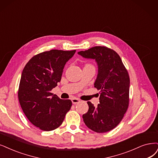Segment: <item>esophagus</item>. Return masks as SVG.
Here are the masks:
<instances>
[{"label":"esophagus","instance_id":"1","mask_svg":"<svg viewBox=\"0 0 158 158\" xmlns=\"http://www.w3.org/2000/svg\"><path fill=\"white\" fill-rule=\"evenodd\" d=\"M72 102L73 104H76V103H78L80 102V100L77 98H72Z\"/></svg>","mask_w":158,"mask_h":158}]
</instances>
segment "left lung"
<instances>
[{
  "instance_id": "obj_1",
  "label": "left lung",
  "mask_w": 158,
  "mask_h": 158,
  "mask_svg": "<svg viewBox=\"0 0 158 158\" xmlns=\"http://www.w3.org/2000/svg\"><path fill=\"white\" fill-rule=\"evenodd\" d=\"M78 54L97 62L98 72L94 87L100 90L97 107L87 102L89 108L83 115V121L95 132L109 131L121 122L129 106V74L117 52L107 47H93Z\"/></svg>"
}]
</instances>
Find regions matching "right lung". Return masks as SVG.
Returning a JSON list of instances; mask_svg holds the SVG:
<instances>
[{"mask_svg":"<svg viewBox=\"0 0 158 158\" xmlns=\"http://www.w3.org/2000/svg\"><path fill=\"white\" fill-rule=\"evenodd\" d=\"M76 50L52 49L34 56L23 70L18 98L23 113L31 123L43 131L59 127L72 106L51 90L60 82L66 63Z\"/></svg>","mask_w":158,"mask_h":158,"instance_id":"obj_1","label":"right lung"}]
</instances>
